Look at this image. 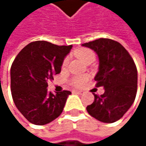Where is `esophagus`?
<instances>
[{"label": "esophagus", "mask_w": 146, "mask_h": 146, "mask_svg": "<svg viewBox=\"0 0 146 146\" xmlns=\"http://www.w3.org/2000/svg\"><path fill=\"white\" fill-rule=\"evenodd\" d=\"M73 93H75V94H77V95H83V94H84V92L81 91V90H74Z\"/></svg>", "instance_id": "obj_1"}]
</instances>
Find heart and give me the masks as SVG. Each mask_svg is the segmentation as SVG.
Wrapping results in <instances>:
<instances>
[{"instance_id":"heart-1","label":"heart","mask_w":146,"mask_h":146,"mask_svg":"<svg viewBox=\"0 0 146 146\" xmlns=\"http://www.w3.org/2000/svg\"><path fill=\"white\" fill-rule=\"evenodd\" d=\"M75 55L84 62H86L87 61L90 60V59H95V53L87 48H81L78 49L75 51ZM68 63V58H65L63 62H62V68H66L67 65ZM87 80V77L86 76H76L74 77L73 79L71 80L72 84L76 86V87H81L84 84V83Z\"/></svg>"}]
</instances>
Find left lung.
Wrapping results in <instances>:
<instances>
[{
	"mask_svg": "<svg viewBox=\"0 0 146 146\" xmlns=\"http://www.w3.org/2000/svg\"><path fill=\"white\" fill-rule=\"evenodd\" d=\"M93 50L99 57L96 87H103L102 96L93 93L94 102L86 107L88 113L102 123L119 120L130 108L137 93L138 73L128 50L117 41L101 38L82 44Z\"/></svg>",
	"mask_w": 146,
	"mask_h": 146,
	"instance_id": "obj_1",
	"label": "left lung"
}]
</instances>
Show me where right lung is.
<instances>
[{"label":"right lung","mask_w":146,"mask_h":146,"mask_svg":"<svg viewBox=\"0 0 146 146\" xmlns=\"http://www.w3.org/2000/svg\"><path fill=\"white\" fill-rule=\"evenodd\" d=\"M72 47L39 40L27 44L16 56L11 67L12 96L18 111L31 123L47 124L62 112L71 92H48L47 81L61 73Z\"/></svg>","instance_id":"add662e5"}]
</instances>
